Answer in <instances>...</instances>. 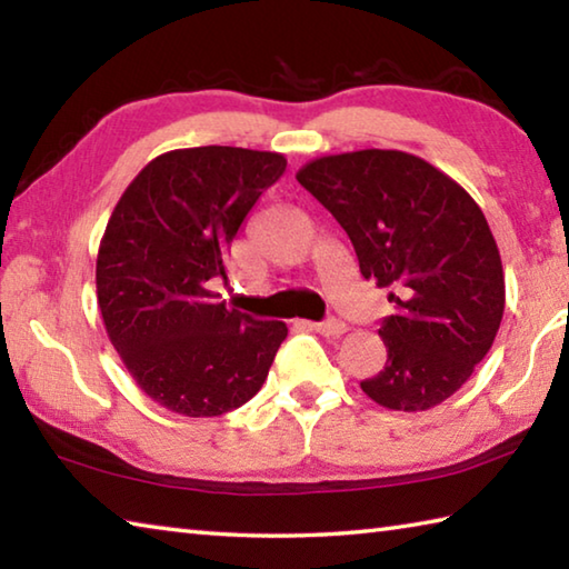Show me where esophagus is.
<instances>
[{
	"label": "esophagus",
	"mask_w": 569,
	"mask_h": 569,
	"mask_svg": "<svg viewBox=\"0 0 569 569\" xmlns=\"http://www.w3.org/2000/svg\"><path fill=\"white\" fill-rule=\"evenodd\" d=\"M313 331H319L321 336H341L349 331V326L339 319H326L321 323H313Z\"/></svg>",
	"instance_id": "1"
}]
</instances>
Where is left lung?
<instances>
[{
    "label": "left lung",
    "instance_id": "1",
    "mask_svg": "<svg viewBox=\"0 0 569 569\" xmlns=\"http://www.w3.org/2000/svg\"><path fill=\"white\" fill-rule=\"evenodd\" d=\"M296 180L349 233L363 278L391 288L379 329L387 366L361 381L393 411H427L461 389L505 313L497 240L475 198L401 150L316 158Z\"/></svg>",
    "mask_w": 569,
    "mask_h": 569
}]
</instances>
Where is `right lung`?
Returning <instances> with one entry per match:
<instances>
[{
    "mask_svg": "<svg viewBox=\"0 0 569 569\" xmlns=\"http://www.w3.org/2000/svg\"><path fill=\"white\" fill-rule=\"evenodd\" d=\"M281 152L206 146L162 152L122 192L98 253V303L114 351L148 397L220 417L263 387L283 321L218 303L208 281L248 210L283 176Z\"/></svg>",
    "mask_w": 569,
    "mask_h": 569,
    "instance_id": "add662e5",
    "label": "right lung"
}]
</instances>
